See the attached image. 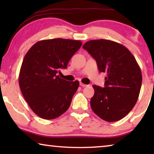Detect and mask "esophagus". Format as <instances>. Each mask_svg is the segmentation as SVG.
<instances>
[{
  "label": "esophagus",
  "mask_w": 154,
  "mask_h": 154,
  "mask_svg": "<svg viewBox=\"0 0 154 154\" xmlns=\"http://www.w3.org/2000/svg\"><path fill=\"white\" fill-rule=\"evenodd\" d=\"M79 85H80V86H82V87H83V88L87 86V85H85V84H84V83H82V82H80Z\"/></svg>",
  "instance_id": "34e87169"
}]
</instances>
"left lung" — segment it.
Returning <instances> with one entry per match:
<instances>
[{
	"instance_id": "left-lung-1",
	"label": "left lung",
	"mask_w": 154,
	"mask_h": 154,
	"mask_svg": "<svg viewBox=\"0 0 154 154\" xmlns=\"http://www.w3.org/2000/svg\"><path fill=\"white\" fill-rule=\"evenodd\" d=\"M106 72L105 88L94 85L90 100L92 111L106 122L119 121L134 107L142 83L141 71L126 47L110 40H91L83 45Z\"/></svg>"
}]
</instances>
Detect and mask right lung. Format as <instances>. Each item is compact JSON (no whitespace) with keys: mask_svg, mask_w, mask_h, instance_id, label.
<instances>
[{"mask_svg":"<svg viewBox=\"0 0 154 154\" xmlns=\"http://www.w3.org/2000/svg\"><path fill=\"white\" fill-rule=\"evenodd\" d=\"M82 45L80 41L64 38L43 40L25 55L19 75L20 88L28 105L40 118L55 119L69 108L79 82H69L57 73L60 69H66Z\"/></svg>","mask_w":154,"mask_h":154,"instance_id":"1","label":"right lung"}]
</instances>
